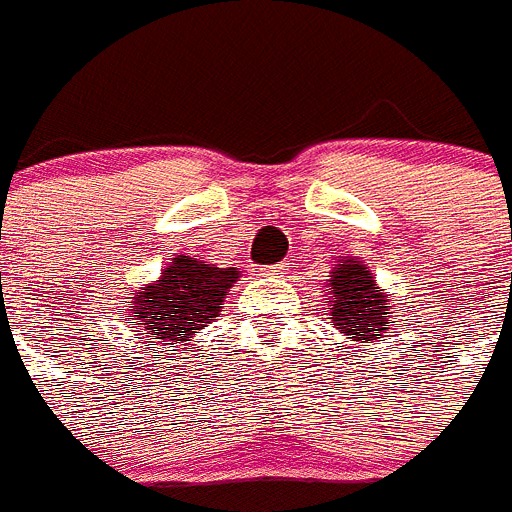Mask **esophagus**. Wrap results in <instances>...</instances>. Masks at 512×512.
<instances>
[{
    "label": "esophagus",
    "mask_w": 512,
    "mask_h": 512,
    "mask_svg": "<svg viewBox=\"0 0 512 512\" xmlns=\"http://www.w3.org/2000/svg\"><path fill=\"white\" fill-rule=\"evenodd\" d=\"M286 268H289V263H281V265H276V268H273V270H276V273H283V270H286Z\"/></svg>",
    "instance_id": "obj_1"
}]
</instances>
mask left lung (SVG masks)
Wrapping results in <instances>:
<instances>
[{"mask_svg": "<svg viewBox=\"0 0 512 512\" xmlns=\"http://www.w3.org/2000/svg\"><path fill=\"white\" fill-rule=\"evenodd\" d=\"M330 286L336 296V302L328 307L330 320L354 341H377V336H382V330H385V320L390 317V312L385 307L388 299L377 291L372 273L359 265V260H346L336 268Z\"/></svg>", "mask_w": 512, "mask_h": 512, "instance_id": "8db88e82", "label": "left lung"}]
</instances>
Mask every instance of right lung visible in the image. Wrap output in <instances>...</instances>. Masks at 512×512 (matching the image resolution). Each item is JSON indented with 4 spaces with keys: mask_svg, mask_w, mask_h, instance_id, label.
<instances>
[{
    "mask_svg": "<svg viewBox=\"0 0 512 512\" xmlns=\"http://www.w3.org/2000/svg\"><path fill=\"white\" fill-rule=\"evenodd\" d=\"M236 278V268H210L195 257L176 255L174 263L163 270L161 281L145 286L135 296L130 320H137L150 346L166 341L174 351L176 343L184 346V341L205 328V322L218 317Z\"/></svg>",
    "mask_w": 512,
    "mask_h": 512,
    "instance_id": "add662e5",
    "label": "right lung"
}]
</instances>
